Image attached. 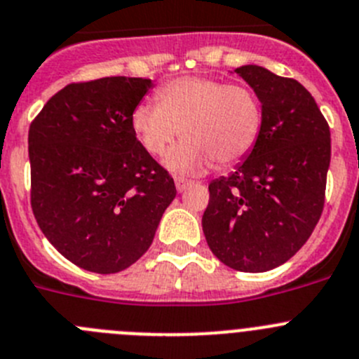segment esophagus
<instances>
[{
	"mask_svg": "<svg viewBox=\"0 0 359 359\" xmlns=\"http://www.w3.org/2000/svg\"><path fill=\"white\" fill-rule=\"evenodd\" d=\"M189 186H191V180L182 179V177H177V179H175V187H177V191H179V193L186 191Z\"/></svg>",
	"mask_w": 359,
	"mask_h": 359,
	"instance_id": "1",
	"label": "esophagus"
}]
</instances>
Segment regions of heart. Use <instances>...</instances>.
Returning <instances> with one entry per match:
<instances>
[{
    "label": "heart",
    "instance_id": "b5f03b06",
    "mask_svg": "<svg viewBox=\"0 0 359 359\" xmlns=\"http://www.w3.org/2000/svg\"><path fill=\"white\" fill-rule=\"evenodd\" d=\"M157 104L142 102L130 127L147 152L161 156L180 136L182 142L164 157L166 168L195 175L217 161L230 166L259 143L264 109L253 90L212 78L187 76L161 86Z\"/></svg>",
    "mask_w": 359,
    "mask_h": 359
}]
</instances>
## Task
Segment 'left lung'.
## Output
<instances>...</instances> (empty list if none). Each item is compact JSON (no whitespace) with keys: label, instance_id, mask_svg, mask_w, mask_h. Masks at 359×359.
Instances as JSON below:
<instances>
[{"label":"left lung","instance_id":"left-lung-1","mask_svg":"<svg viewBox=\"0 0 359 359\" xmlns=\"http://www.w3.org/2000/svg\"><path fill=\"white\" fill-rule=\"evenodd\" d=\"M233 72L260 99L262 134L229 177L209 184L202 226L210 251L225 266L264 273L296 255L323 214L330 127L296 79L259 65Z\"/></svg>","mask_w":359,"mask_h":359}]
</instances>
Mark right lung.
<instances>
[{"mask_svg": "<svg viewBox=\"0 0 359 359\" xmlns=\"http://www.w3.org/2000/svg\"><path fill=\"white\" fill-rule=\"evenodd\" d=\"M152 79L72 83L29 126L32 209L43 236L85 271L113 274L152 244L173 179L138 142L130 115Z\"/></svg>", "mask_w": 359, "mask_h": 359, "instance_id": "1", "label": "right lung"}]
</instances>
